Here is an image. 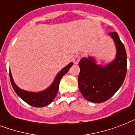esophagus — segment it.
Masks as SVG:
<instances>
[{
    "instance_id": "34e87169",
    "label": "esophagus",
    "mask_w": 135,
    "mask_h": 135,
    "mask_svg": "<svg viewBox=\"0 0 135 135\" xmlns=\"http://www.w3.org/2000/svg\"><path fill=\"white\" fill-rule=\"evenodd\" d=\"M81 57H82V56H81L80 55H76L74 57V58H73V62H74V64H78L79 61L80 60Z\"/></svg>"
}]
</instances>
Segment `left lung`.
I'll list each match as a JSON object with an SVG mask.
<instances>
[{
  "mask_svg": "<svg viewBox=\"0 0 135 135\" xmlns=\"http://www.w3.org/2000/svg\"><path fill=\"white\" fill-rule=\"evenodd\" d=\"M117 46V57L107 66L96 65L92 57H83L79 62L78 86L81 94L92 103H103L117 92L127 73V55L123 44L116 32H109Z\"/></svg>",
  "mask_w": 135,
  "mask_h": 135,
  "instance_id": "1",
  "label": "left lung"
}]
</instances>
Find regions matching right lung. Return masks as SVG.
<instances>
[{
  "instance_id": "add662e5",
  "label": "right lung",
  "mask_w": 135,
  "mask_h": 135,
  "mask_svg": "<svg viewBox=\"0 0 135 135\" xmlns=\"http://www.w3.org/2000/svg\"><path fill=\"white\" fill-rule=\"evenodd\" d=\"M73 62H71L69 65L64 67L62 71H60V73L57 75L56 78L51 86H49L47 89L41 92L32 93L22 90L21 89H20L15 85L12 77L11 72L9 71V78H10L11 84L12 85L13 89L16 93V94L26 103L30 105L31 106H33V107H44V106L49 105L54 100L58 91V89H59L60 82L61 79L68 71H69L70 68L73 66Z\"/></svg>"
}]
</instances>
